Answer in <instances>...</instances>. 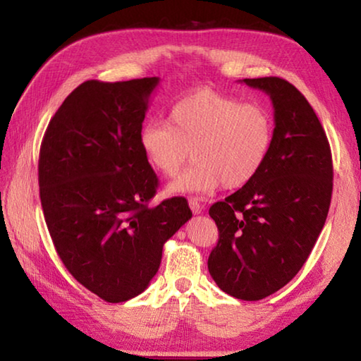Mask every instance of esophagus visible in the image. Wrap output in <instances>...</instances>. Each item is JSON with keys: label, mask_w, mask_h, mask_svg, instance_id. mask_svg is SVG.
<instances>
[{"label": "esophagus", "mask_w": 361, "mask_h": 361, "mask_svg": "<svg viewBox=\"0 0 361 361\" xmlns=\"http://www.w3.org/2000/svg\"><path fill=\"white\" fill-rule=\"evenodd\" d=\"M188 204H189V209L192 210V213L194 215H199L200 212H202V209H204V205L200 204V200L199 199H195V197H191L188 200Z\"/></svg>", "instance_id": "esophagus-1"}]
</instances>
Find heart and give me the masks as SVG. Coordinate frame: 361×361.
<instances>
[{
    "instance_id": "obj_1",
    "label": "heart",
    "mask_w": 361,
    "mask_h": 361,
    "mask_svg": "<svg viewBox=\"0 0 361 361\" xmlns=\"http://www.w3.org/2000/svg\"><path fill=\"white\" fill-rule=\"evenodd\" d=\"M272 143L267 108L212 89L185 95L169 109L167 122H149L140 132L145 159L162 176H175L194 157L167 186L170 195L245 186L264 167Z\"/></svg>"
}]
</instances>
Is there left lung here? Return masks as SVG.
<instances>
[{"label":"left lung","mask_w":361,"mask_h":361,"mask_svg":"<svg viewBox=\"0 0 361 361\" xmlns=\"http://www.w3.org/2000/svg\"><path fill=\"white\" fill-rule=\"evenodd\" d=\"M271 97L274 143L255 178L210 207L219 232L209 272L224 293L259 301L301 271L325 226L331 149L314 108L276 76L242 79Z\"/></svg>","instance_id":"1"}]
</instances>
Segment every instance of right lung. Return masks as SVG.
Instances as JSON below:
<instances>
[{
  "label": "right lung",
  "instance_id": "right-lung-1",
  "mask_svg": "<svg viewBox=\"0 0 361 361\" xmlns=\"http://www.w3.org/2000/svg\"><path fill=\"white\" fill-rule=\"evenodd\" d=\"M159 78L85 81L47 126L39 151V195L60 259L106 302L143 293L162 248L192 216L186 199L149 207L157 176L140 132Z\"/></svg>",
  "mask_w": 361,
  "mask_h": 361
}]
</instances>
